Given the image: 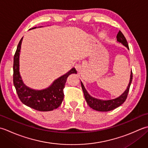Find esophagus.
Here are the masks:
<instances>
[{"instance_id": "esophagus-1", "label": "esophagus", "mask_w": 148, "mask_h": 148, "mask_svg": "<svg viewBox=\"0 0 148 148\" xmlns=\"http://www.w3.org/2000/svg\"><path fill=\"white\" fill-rule=\"evenodd\" d=\"M75 68H76L77 72H79L81 70V69H82V65L80 63H77V64L75 65Z\"/></svg>"}]
</instances>
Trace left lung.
<instances>
[{
	"instance_id": "left-lung-1",
	"label": "left lung",
	"mask_w": 148,
	"mask_h": 148,
	"mask_svg": "<svg viewBox=\"0 0 148 148\" xmlns=\"http://www.w3.org/2000/svg\"><path fill=\"white\" fill-rule=\"evenodd\" d=\"M116 37H117V40L118 42L123 44V45L126 46L127 48L129 49V47H128L127 40L120 30L119 31V32L118 33ZM132 77H133V74H132V71L131 74H130V83H129V84H128L127 90H125V92L123 93L121 96L118 97V98L112 99V100H102L93 98L92 97H91L89 94L88 93L86 89L84 88L83 83H81V87H82L84 98L86 99L87 103L88 104V106L91 108H92L93 109L96 110V111H98L106 112V111H111V110L117 108L118 107L120 106L122 103H123L127 98L128 92H129V90H130V84L132 83Z\"/></svg>"
}]
</instances>
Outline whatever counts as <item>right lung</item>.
<instances>
[{
    "mask_svg": "<svg viewBox=\"0 0 148 148\" xmlns=\"http://www.w3.org/2000/svg\"><path fill=\"white\" fill-rule=\"evenodd\" d=\"M34 29V28H32ZM23 37L19 42L14 55L13 84L19 99L25 105L39 111H53L61 105L64 99V88L69 75L77 71L72 68L64 76L55 80L48 88L43 90H34L27 87L22 82L19 74V55Z\"/></svg>",
    "mask_w": 148,
    "mask_h": 148,
    "instance_id": "1",
    "label": "right lung"
}]
</instances>
